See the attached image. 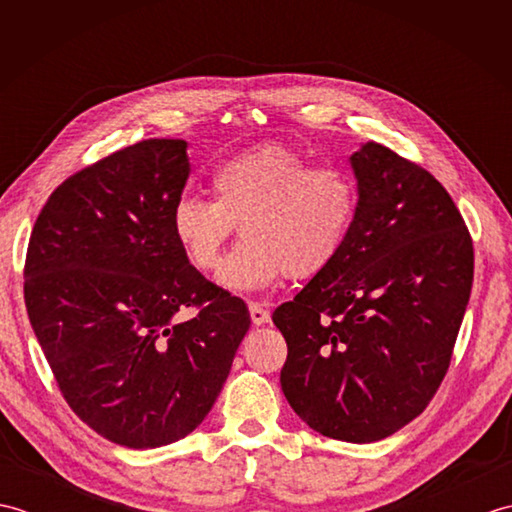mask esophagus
I'll use <instances>...</instances> for the list:
<instances>
[{
  "mask_svg": "<svg viewBox=\"0 0 512 512\" xmlns=\"http://www.w3.org/2000/svg\"><path fill=\"white\" fill-rule=\"evenodd\" d=\"M248 310H250V321H253V325H264L270 321V312L259 306V303H248Z\"/></svg>",
  "mask_w": 512,
  "mask_h": 512,
  "instance_id": "34e87169",
  "label": "esophagus"
}]
</instances>
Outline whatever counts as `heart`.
Masks as SVG:
<instances>
[{
    "label": "heart",
    "mask_w": 512,
    "mask_h": 512,
    "mask_svg": "<svg viewBox=\"0 0 512 512\" xmlns=\"http://www.w3.org/2000/svg\"><path fill=\"white\" fill-rule=\"evenodd\" d=\"M358 209L354 180L286 145H264L224 160L213 173V200L182 193L171 206V233L187 262L211 273L239 228L244 239L217 270V284L253 292L281 277L306 279L328 268L350 237Z\"/></svg>",
    "instance_id": "heart-1"
}]
</instances>
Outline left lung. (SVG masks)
<instances>
[{"label": "left lung", "mask_w": 512, "mask_h": 512, "mask_svg": "<svg viewBox=\"0 0 512 512\" xmlns=\"http://www.w3.org/2000/svg\"><path fill=\"white\" fill-rule=\"evenodd\" d=\"M350 165V237L273 323L288 343L290 407L323 436L365 444L405 427L438 391L471 297L473 242L429 171L372 140Z\"/></svg>", "instance_id": "1"}]
</instances>
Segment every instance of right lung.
Wrapping results in <instances>:
<instances>
[{"mask_svg":"<svg viewBox=\"0 0 512 512\" xmlns=\"http://www.w3.org/2000/svg\"><path fill=\"white\" fill-rule=\"evenodd\" d=\"M187 140L149 138L74 173L32 228L24 297L63 398L129 449H156L211 411L250 328L246 303L206 281L171 233ZM195 305L199 314L180 322Z\"/></svg>","mask_w":512,"mask_h":512,"instance_id":"1","label":"right lung"}]
</instances>
